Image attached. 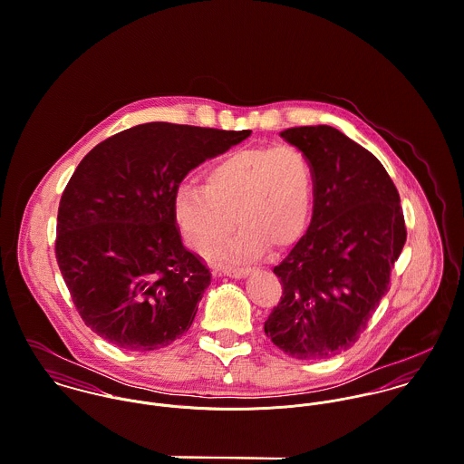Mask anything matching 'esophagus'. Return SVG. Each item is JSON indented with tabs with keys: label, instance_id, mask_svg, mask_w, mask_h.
<instances>
[{
	"label": "esophagus",
	"instance_id": "1",
	"mask_svg": "<svg viewBox=\"0 0 464 464\" xmlns=\"http://www.w3.org/2000/svg\"><path fill=\"white\" fill-rule=\"evenodd\" d=\"M250 273H252L250 267H225L223 269V275L232 276V278H243V276H246Z\"/></svg>",
	"mask_w": 464,
	"mask_h": 464
}]
</instances>
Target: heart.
Wrapping results in <instances>:
<instances>
[{"label": "heart", "mask_w": 464, "mask_h": 464, "mask_svg": "<svg viewBox=\"0 0 464 464\" xmlns=\"http://www.w3.org/2000/svg\"><path fill=\"white\" fill-rule=\"evenodd\" d=\"M314 198L309 157L293 144L250 146L225 153L203 171L201 188H180L173 218L186 243L201 256L219 252L225 261L259 256L266 246L285 248L305 232Z\"/></svg>", "instance_id": "1"}]
</instances>
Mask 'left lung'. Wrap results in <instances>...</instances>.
<instances>
[{"label":"left lung","mask_w":464,"mask_h":464,"mask_svg":"<svg viewBox=\"0 0 464 464\" xmlns=\"http://www.w3.org/2000/svg\"><path fill=\"white\" fill-rule=\"evenodd\" d=\"M314 171L313 219L273 273L282 296L265 324L295 359H327L350 348L390 289L407 230L400 197L379 159L327 125L287 129Z\"/></svg>","instance_id":"8db88e82"}]
</instances>
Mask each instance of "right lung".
I'll use <instances>...</instances> for the list:
<instances>
[{"instance_id": "1", "label": "right lung", "mask_w": 464, "mask_h": 464, "mask_svg": "<svg viewBox=\"0 0 464 464\" xmlns=\"http://www.w3.org/2000/svg\"><path fill=\"white\" fill-rule=\"evenodd\" d=\"M250 133L144 123L82 159L59 205L55 256L91 331L133 352L189 331L210 271L182 245L173 199L191 169Z\"/></svg>"}]
</instances>
